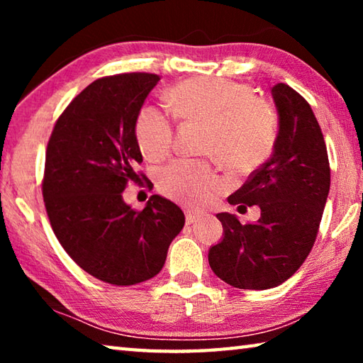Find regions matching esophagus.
I'll use <instances>...</instances> for the list:
<instances>
[{"mask_svg":"<svg viewBox=\"0 0 363 363\" xmlns=\"http://www.w3.org/2000/svg\"><path fill=\"white\" fill-rule=\"evenodd\" d=\"M201 216L200 214H196V213H194V211H186V223L187 224H194V223H196V220H199Z\"/></svg>","mask_w":363,"mask_h":363,"instance_id":"1","label":"esophagus"}]
</instances>
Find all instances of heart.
<instances>
[{
    "mask_svg": "<svg viewBox=\"0 0 363 363\" xmlns=\"http://www.w3.org/2000/svg\"><path fill=\"white\" fill-rule=\"evenodd\" d=\"M167 101L177 118L206 125L201 150L229 169L247 173L272 152L279 113L250 86L227 78H190L168 89ZM134 134L145 158L158 162L173 149L174 128L157 107L140 110ZM225 182L203 160H176L158 174V189L189 208H203L223 192Z\"/></svg>",
    "mask_w": 363,
    "mask_h": 363,
    "instance_id": "obj_1",
    "label": "heart"
}]
</instances>
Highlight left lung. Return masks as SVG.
Masks as SVG:
<instances>
[{
	"label": "left lung",
	"instance_id": "8db88e82",
	"mask_svg": "<svg viewBox=\"0 0 363 363\" xmlns=\"http://www.w3.org/2000/svg\"><path fill=\"white\" fill-rule=\"evenodd\" d=\"M272 96L279 113L272 155L227 199L257 205L261 218L242 224L235 214H216L224 237L208 253L213 272L242 290H269L296 272L314 247L330 192L327 145L311 106L285 83Z\"/></svg>",
	"mask_w": 363,
	"mask_h": 363
}]
</instances>
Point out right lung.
Wrapping results in <instances>:
<instances>
[{
    "instance_id": "add662e5",
    "label": "right lung",
    "mask_w": 363,
    "mask_h": 363,
    "mask_svg": "<svg viewBox=\"0 0 363 363\" xmlns=\"http://www.w3.org/2000/svg\"><path fill=\"white\" fill-rule=\"evenodd\" d=\"M158 82L153 73L96 79L59 116L48 143L43 199L49 223L67 255L106 284L155 277L186 223L181 208L160 195L143 211L123 200L143 162L134 125Z\"/></svg>"
}]
</instances>
